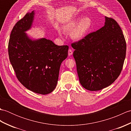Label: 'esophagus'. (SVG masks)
Listing matches in <instances>:
<instances>
[{
	"mask_svg": "<svg viewBox=\"0 0 131 131\" xmlns=\"http://www.w3.org/2000/svg\"><path fill=\"white\" fill-rule=\"evenodd\" d=\"M73 54V51L71 49H69V51H68V54L69 56H71Z\"/></svg>",
	"mask_w": 131,
	"mask_h": 131,
	"instance_id": "1",
	"label": "esophagus"
}]
</instances>
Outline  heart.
I'll return each mask as SVG.
<instances>
[{
    "label": "heart",
    "instance_id": "heart-1",
    "mask_svg": "<svg viewBox=\"0 0 131 131\" xmlns=\"http://www.w3.org/2000/svg\"><path fill=\"white\" fill-rule=\"evenodd\" d=\"M92 25L90 18L84 17L81 19L80 18H75L69 21L63 26L65 31H71L70 36L75 40H80L84 38ZM59 35H62V32H59Z\"/></svg>",
    "mask_w": 131,
    "mask_h": 131
}]
</instances>
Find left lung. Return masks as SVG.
<instances>
[{"instance_id":"1","label":"left lung","mask_w":131,"mask_h":131,"mask_svg":"<svg viewBox=\"0 0 131 131\" xmlns=\"http://www.w3.org/2000/svg\"><path fill=\"white\" fill-rule=\"evenodd\" d=\"M105 18L101 29L71 44L79 82L91 91L112 84L120 75L126 57V43L121 28L114 19Z\"/></svg>"}]
</instances>
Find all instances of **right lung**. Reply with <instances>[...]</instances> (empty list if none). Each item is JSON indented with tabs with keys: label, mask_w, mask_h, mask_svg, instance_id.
<instances>
[{
	"label": "right lung",
	"mask_w": 131,
	"mask_h": 131,
	"mask_svg": "<svg viewBox=\"0 0 131 131\" xmlns=\"http://www.w3.org/2000/svg\"><path fill=\"white\" fill-rule=\"evenodd\" d=\"M35 12L27 13L11 31L8 54L18 80L27 90L47 94L56 87L61 63L68 55V46H57L49 39H32Z\"/></svg>",
	"instance_id": "1"
}]
</instances>
